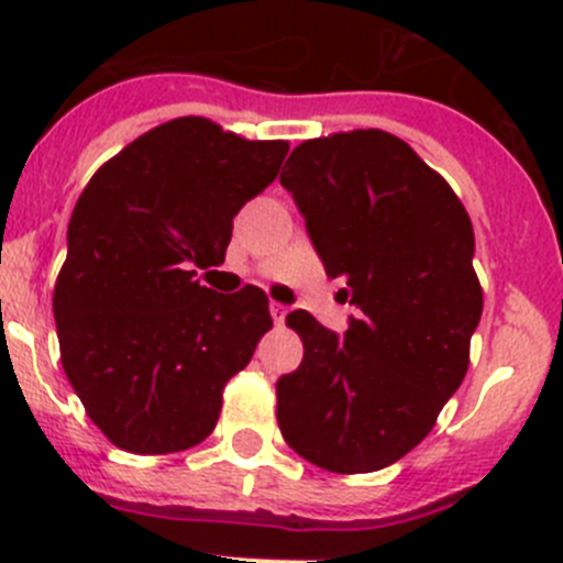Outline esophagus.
<instances>
[{
  "label": "esophagus",
  "instance_id": "1",
  "mask_svg": "<svg viewBox=\"0 0 563 563\" xmlns=\"http://www.w3.org/2000/svg\"><path fill=\"white\" fill-rule=\"evenodd\" d=\"M269 311H272V319H275L277 325H280L283 319H286L288 308H286V306H283V302H272V306H269Z\"/></svg>",
  "mask_w": 563,
  "mask_h": 563
}]
</instances>
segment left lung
<instances>
[{"label": "left lung", "mask_w": 563, "mask_h": 563, "mask_svg": "<svg viewBox=\"0 0 563 563\" xmlns=\"http://www.w3.org/2000/svg\"><path fill=\"white\" fill-rule=\"evenodd\" d=\"M280 185L358 308L344 336L308 311L286 317L306 353L277 382L280 432L333 474L387 468L432 432L468 369L483 317L474 227L449 181L382 129L306 140Z\"/></svg>", "instance_id": "obj_1"}]
</instances>
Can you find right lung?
Masks as SVG:
<instances>
[{
    "label": "right lung",
    "instance_id": "add662e5",
    "mask_svg": "<svg viewBox=\"0 0 563 563\" xmlns=\"http://www.w3.org/2000/svg\"><path fill=\"white\" fill-rule=\"evenodd\" d=\"M286 140L176 118L84 187L53 294L60 364L86 415L131 454H174L216 429L224 387L272 328L266 294H216L232 219L275 181Z\"/></svg>",
    "mask_w": 563,
    "mask_h": 563
}]
</instances>
